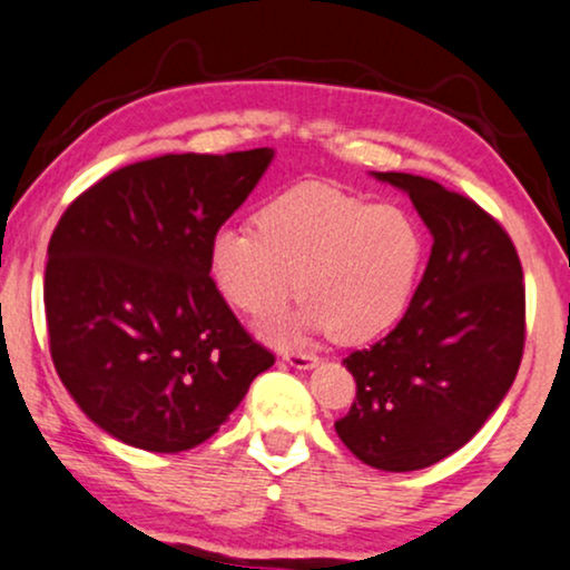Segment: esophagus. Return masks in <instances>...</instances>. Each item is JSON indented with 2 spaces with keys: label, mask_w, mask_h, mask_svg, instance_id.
Returning a JSON list of instances; mask_svg holds the SVG:
<instances>
[{
  "label": "esophagus",
  "mask_w": 570,
  "mask_h": 570,
  "mask_svg": "<svg viewBox=\"0 0 570 570\" xmlns=\"http://www.w3.org/2000/svg\"><path fill=\"white\" fill-rule=\"evenodd\" d=\"M284 360L299 371L315 368V365H318V357L309 355V352H284Z\"/></svg>",
  "instance_id": "obj_1"
}]
</instances>
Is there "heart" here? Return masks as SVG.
<instances>
[{"label":"heart","mask_w":570,"mask_h":570,"mask_svg":"<svg viewBox=\"0 0 570 570\" xmlns=\"http://www.w3.org/2000/svg\"><path fill=\"white\" fill-rule=\"evenodd\" d=\"M255 228L213 234L207 271L234 309L273 318L299 292L292 323L268 336L331 331L342 344L371 342L397 326L415 297L426 261V232L407 207L302 184L273 194L255 210Z\"/></svg>","instance_id":"1"}]
</instances>
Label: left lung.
Here are the masks:
<instances>
[{
	"instance_id": "left-lung-1",
	"label": "left lung",
	"mask_w": 570,
	"mask_h": 570,
	"mask_svg": "<svg viewBox=\"0 0 570 570\" xmlns=\"http://www.w3.org/2000/svg\"><path fill=\"white\" fill-rule=\"evenodd\" d=\"M376 178L410 194L434 244L402 321L344 357L357 392L334 426L363 463L417 471L460 450L515 381L525 284L513 239L476 202L413 173Z\"/></svg>"
}]
</instances>
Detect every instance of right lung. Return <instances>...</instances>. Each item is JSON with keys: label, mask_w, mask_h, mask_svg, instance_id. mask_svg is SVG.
Wrapping results in <instances>:
<instances>
[{"label": "right lung", "mask_w": 570, "mask_h": 570, "mask_svg": "<svg viewBox=\"0 0 570 570\" xmlns=\"http://www.w3.org/2000/svg\"><path fill=\"white\" fill-rule=\"evenodd\" d=\"M271 157L261 147L126 165L57 223L45 273L49 352L78 407L120 442L191 450L276 363L207 271L213 234Z\"/></svg>", "instance_id": "obj_1"}]
</instances>
